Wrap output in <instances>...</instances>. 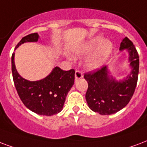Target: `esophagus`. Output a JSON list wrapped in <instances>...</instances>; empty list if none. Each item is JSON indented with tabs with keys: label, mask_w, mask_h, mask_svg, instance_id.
<instances>
[{
	"label": "esophagus",
	"mask_w": 147,
	"mask_h": 147,
	"mask_svg": "<svg viewBox=\"0 0 147 147\" xmlns=\"http://www.w3.org/2000/svg\"><path fill=\"white\" fill-rule=\"evenodd\" d=\"M75 77H76V79H78V78H82L83 77V75H82V72L79 70H76V73H75Z\"/></svg>",
	"instance_id": "esophagus-1"
}]
</instances>
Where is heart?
I'll return each instance as SVG.
<instances>
[{
  "label": "heart",
  "instance_id": "obj_1",
  "mask_svg": "<svg viewBox=\"0 0 147 147\" xmlns=\"http://www.w3.org/2000/svg\"><path fill=\"white\" fill-rule=\"evenodd\" d=\"M112 44L109 41H104L102 37H96L90 39L78 49V55H88L96 49V52L90 57L88 61V65L92 69H96L105 62L112 51Z\"/></svg>",
  "mask_w": 147,
  "mask_h": 147
}]
</instances>
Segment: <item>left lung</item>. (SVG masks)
I'll return each instance as SVG.
<instances>
[{
    "mask_svg": "<svg viewBox=\"0 0 147 147\" xmlns=\"http://www.w3.org/2000/svg\"><path fill=\"white\" fill-rule=\"evenodd\" d=\"M127 49L132 72L123 81H115L108 76L106 66L85 73L88 82L86 98L89 108L101 115H110L121 110L129 103L136 89L139 74V55L134 45L126 37L119 50Z\"/></svg>",
    "mask_w": 147,
    "mask_h": 147,
    "instance_id": "obj_1",
    "label": "left lung"
}]
</instances>
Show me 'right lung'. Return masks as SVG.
<instances>
[{
  "label": "right lung",
  "instance_id": "obj_1",
  "mask_svg": "<svg viewBox=\"0 0 147 147\" xmlns=\"http://www.w3.org/2000/svg\"><path fill=\"white\" fill-rule=\"evenodd\" d=\"M38 34H30L22 38L15 49L24 42L37 41ZM14 53L11 56V70L17 92L30 110L41 116H52L63 109L69 91L75 82V70L64 71L55 67L49 76L40 81H28L20 76L14 65Z\"/></svg>",
  "mask_w": 147,
  "mask_h": 147
}]
</instances>
